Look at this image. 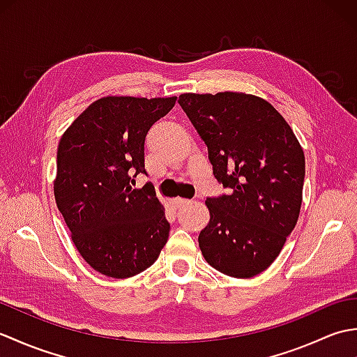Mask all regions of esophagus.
I'll return each mask as SVG.
<instances>
[{
	"mask_svg": "<svg viewBox=\"0 0 357 357\" xmlns=\"http://www.w3.org/2000/svg\"><path fill=\"white\" fill-rule=\"evenodd\" d=\"M172 202H173V206L176 207V208H181V207L187 206V204H190V201H188V199H183V198H174Z\"/></svg>",
	"mask_w": 357,
	"mask_h": 357,
	"instance_id": "1",
	"label": "esophagus"
}]
</instances>
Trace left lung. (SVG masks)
Wrapping results in <instances>:
<instances>
[{
  "label": "left lung",
  "mask_w": 357,
  "mask_h": 357,
  "mask_svg": "<svg viewBox=\"0 0 357 357\" xmlns=\"http://www.w3.org/2000/svg\"><path fill=\"white\" fill-rule=\"evenodd\" d=\"M181 107L230 195L206 201L199 248L211 267L248 279L267 270L298 222L305 156L284 116L259 96L183 93Z\"/></svg>",
  "instance_id": "8db88e82"
}]
</instances>
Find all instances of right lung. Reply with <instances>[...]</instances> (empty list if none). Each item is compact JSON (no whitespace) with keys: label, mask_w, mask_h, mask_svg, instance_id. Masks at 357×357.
Instances as JSON below:
<instances>
[{"label":"right lung","mask_w":357,"mask_h":357,"mask_svg":"<svg viewBox=\"0 0 357 357\" xmlns=\"http://www.w3.org/2000/svg\"><path fill=\"white\" fill-rule=\"evenodd\" d=\"M174 102L176 96H104L59 139L56 207L82 259L104 276L139 275L169 239L170 224L153 188L133 190L130 179L132 173H146V135Z\"/></svg>","instance_id":"1"}]
</instances>
